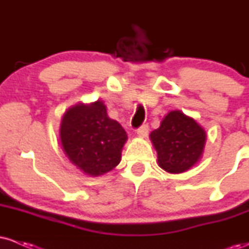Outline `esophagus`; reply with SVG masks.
Wrapping results in <instances>:
<instances>
[{"label":"esophagus","mask_w":249,"mask_h":249,"mask_svg":"<svg viewBox=\"0 0 249 249\" xmlns=\"http://www.w3.org/2000/svg\"><path fill=\"white\" fill-rule=\"evenodd\" d=\"M137 133H138L139 137H142V138H145V137L147 136L148 133V126L147 125H142V126H141L137 130Z\"/></svg>","instance_id":"1"}]
</instances>
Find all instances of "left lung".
Segmentation results:
<instances>
[{
    "label": "left lung",
    "mask_w": 249,
    "mask_h": 249,
    "mask_svg": "<svg viewBox=\"0 0 249 249\" xmlns=\"http://www.w3.org/2000/svg\"><path fill=\"white\" fill-rule=\"evenodd\" d=\"M158 165L168 173L186 172L201 159L206 131L182 111H170L150 134Z\"/></svg>",
    "instance_id": "8db88e82"
}]
</instances>
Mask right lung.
Returning a JSON list of instances; mask_svg holds the SVG:
<instances>
[{
    "label": "right lung",
    "instance_id": "obj_1",
    "mask_svg": "<svg viewBox=\"0 0 249 249\" xmlns=\"http://www.w3.org/2000/svg\"><path fill=\"white\" fill-rule=\"evenodd\" d=\"M59 141L65 156L90 177H99L121 162L127 134L107 116L102 101L78 103L65 111L59 126Z\"/></svg>",
    "mask_w": 249,
    "mask_h": 249
}]
</instances>
